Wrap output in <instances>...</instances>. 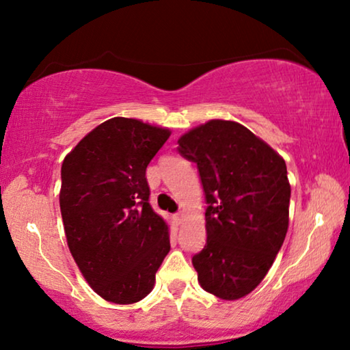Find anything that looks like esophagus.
Listing matches in <instances>:
<instances>
[{"mask_svg": "<svg viewBox=\"0 0 350 350\" xmlns=\"http://www.w3.org/2000/svg\"><path fill=\"white\" fill-rule=\"evenodd\" d=\"M183 219H185V213H183V212L175 213V221H176V223L181 224V223H183Z\"/></svg>", "mask_w": 350, "mask_h": 350, "instance_id": "obj_1", "label": "esophagus"}]
</instances>
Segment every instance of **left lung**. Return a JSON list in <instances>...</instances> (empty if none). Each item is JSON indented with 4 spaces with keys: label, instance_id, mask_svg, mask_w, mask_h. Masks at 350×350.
Instances as JSON below:
<instances>
[{
    "label": "left lung",
    "instance_id": "obj_1",
    "mask_svg": "<svg viewBox=\"0 0 350 350\" xmlns=\"http://www.w3.org/2000/svg\"><path fill=\"white\" fill-rule=\"evenodd\" d=\"M178 152L198 164L207 242L193 256L200 286L234 301L271 269L288 229L285 161L242 124L212 119L180 137Z\"/></svg>",
    "mask_w": 350,
    "mask_h": 350
}]
</instances>
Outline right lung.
Returning <instances> with one entry per match:
<instances>
[{"instance_id": "right-lung-1", "label": "right lung", "mask_w": 350, "mask_h": 350, "mask_svg": "<svg viewBox=\"0 0 350 350\" xmlns=\"http://www.w3.org/2000/svg\"><path fill=\"white\" fill-rule=\"evenodd\" d=\"M169 129L113 118L89 132L62 164L60 212L84 279L114 304H132L154 286L170 250L169 226L150 205L146 167Z\"/></svg>"}]
</instances>
